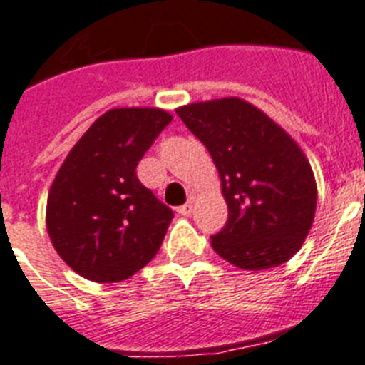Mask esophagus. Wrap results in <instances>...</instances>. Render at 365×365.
I'll return each mask as SVG.
<instances>
[{"label": "esophagus", "instance_id": "1", "mask_svg": "<svg viewBox=\"0 0 365 365\" xmlns=\"http://www.w3.org/2000/svg\"><path fill=\"white\" fill-rule=\"evenodd\" d=\"M192 210H194V205H192V201H190V203L180 205L179 209H177V212H179L180 216H190L192 215Z\"/></svg>", "mask_w": 365, "mask_h": 365}]
</instances>
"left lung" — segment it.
Here are the masks:
<instances>
[{"mask_svg": "<svg viewBox=\"0 0 365 365\" xmlns=\"http://www.w3.org/2000/svg\"><path fill=\"white\" fill-rule=\"evenodd\" d=\"M207 147L227 203V224L210 244L242 270H267L297 254L312 230L317 182L297 141L239 96L177 108Z\"/></svg>", "mask_w": 365, "mask_h": 365, "instance_id": "8db88e82", "label": "left lung"}]
</instances>
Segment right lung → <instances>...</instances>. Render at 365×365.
Wrapping results in <instances>:
<instances>
[{
    "label": "right lung",
    "instance_id": "1",
    "mask_svg": "<svg viewBox=\"0 0 365 365\" xmlns=\"http://www.w3.org/2000/svg\"><path fill=\"white\" fill-rule=\"evenodd\" d=\"M173 115L160 108H111L68 150L46 201L57 255L81 278L113 284L160 250L173 212L135 175V165Z\"/></svg>",
    "mask_w": 365,
    "mask_h": 365
}]
</instances>
